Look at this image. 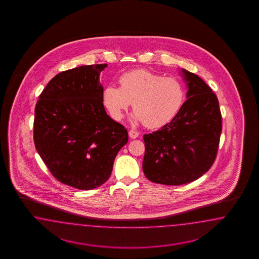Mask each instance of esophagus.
I'll return each instance as SVG.
<instances>
[{"label": "esophagus", "mask_w": 259, "mask_h": 259, "mask_svg": "<svg viewBox=\"0 0 259 259\" xmlns=\"http://www.w3.org/2000/svg\"><path fill=\"white\" fill-rule=\"evenodd\" d=\"M139 132H137V131H135V130H130L129 131V137L131 138V139H137L138 137H139Z\"/></svg>", "instance_id": "1"}]
</instances>
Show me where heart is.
<instances>
[{
    "label": "heart",
    "instance_id": "heart-1",
    "mask_svg": "<svg viewBox=\"0 0 259 259\" xmlns=\"http://www.w3.org/2000/svg\"><path fill=\"white\" fill-rule=\"evenodd\" d=\"M119 87L109 84L102 90V103L115 120H120L133 102L134 121L148 128L169 123L181 111L184 87L178 78H163L148 70L137 69L119 78Z\"/></svg>",
    "mask_w": 259,
    "mask_h": 259
}]
</instances>
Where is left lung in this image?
<instances>
[{"label": "left lung", "mask_w": 259, "mask_h": 259, "mask_svg": "<svg viewBox=\"0 0 259 259\" xmlns=\"http://www.w3.org/2000/svg\"><path fill=\"white\" fill-rule=\"evenodd\" d=\"M188 88L186 102L172 120L144 135L142 169L152 182L181 185L196 181L217 157L222 130L219 100L197 75L181 69Z\"/></svg>", "instance_id": "obj_1"}]
</instances>
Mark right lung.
Instances as JSON below:
<instances>
[{
  "instance_id": "right-lung-1",
  "label": "right lung",
  "mask_w": 259,
  "mask_h": 259,
  "mask_svg": "<svg viewBox=\"0 0 259 259\" xmlns=\"http://www.w3.org/2000/svg\"><path fill=\"white\" fill-rule=\"evenodd\" d=\"M107 64L56 75L35 107L34 142L51 174L73 188L92 190L110 178L127 130L107 115L100 74Z\"/></svg>"
}]
</instances>
